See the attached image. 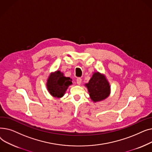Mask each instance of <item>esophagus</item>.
Masks as SVG:
<instances>
[{
    "mask_svg": "<svg viewBox=\"0 0 152 152\" xmlns=\"http://www.w3.org/2000/svg\"><path fill=\"white\" fill-rule=\"evenodd\" d=\"M81 82H82V79L80 78V77H78L77 79H76V83L78 85H80L81 84Z\"/></svg>",
    "mask_w": 152,
    "mask_h": 152,
    "instance_id": "1",
    "label": "esophagus"
}]
</instances>
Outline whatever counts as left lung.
<instances>
[{
    "label": "left lung",
    "instance_id": "1",
    "mask_svg": "<svg viewBox=\"0 0 152 152\" xmlns=\"http://www.w3.org/2000/svg\"><path fill=\"white\" fill-rule=\"evenodd\" d=\"M90 97L94 102L107 99L110 94V86L105 76L99 72L94 73L89 83L86 84Z\"/></svg>",
    "mask_w": 152,
    "mask_h": 152
}]
</instances>
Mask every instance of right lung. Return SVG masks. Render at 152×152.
I'll return each instance as SVG.
<instances>
[{
    "instance_id": "right-lung-1",
    "label": "right lung",
    "mask_w": 152,
    "mask_h": 152,
    "mask_svg": "<svg viewBox=\"0 0 152 152\" xmlns=\"http://www.w3.org/2000/svg\"><path fill=\"white\" fill-rule=\"evenodd\" d=\"M72 79L64 76L60 71L52 73L48 77L47 88L48 91L56 98H61L65 94L68 87L71 85Z\"/></svg>"
}]
</instances>
